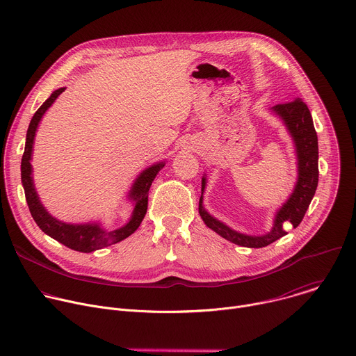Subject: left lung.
<instances>
[{
    "label": "left lung",
    "instance_id": "obj_1",
    "mask_svg": "<svg viewBox=\"0 0 356 356\" xmlns=\"http://www.w3.org/2000/svg\"><path fill=\"white\" fill-rule=\"evenodd\" d=\"M271 110L281 118L288 133L291 134L298 161V181L289 198L277 211L271 230L261 236L245 234L238 230H233L223 222L209 215L202 205V195L207 186L205 175L201 180L198 212L204 223L219 236H222L223 239L243 248H266L285 236L286 227H296L302 222L314 197L318 183V144L309 107L305 102H302L300 97H296L293 102L277 104L271 107Z\"/></svg>",
    "mask_w": 356,
    "mask_h": 356
}]
</instances>
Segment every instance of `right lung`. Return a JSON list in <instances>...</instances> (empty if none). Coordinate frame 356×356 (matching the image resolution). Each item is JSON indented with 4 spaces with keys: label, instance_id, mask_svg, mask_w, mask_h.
<instances>
[{
    "label": "right lung",
    "instance_id": "obj_1",
    "mask_svg": "<svg viewBox=\"0 0 356 356\" xmlns=\"http://www.w3.org/2000/svg\"><path fill=\"white\" fill-rule=\"evenodd\" d=\"M65 90V88H60L54 90L50 97L38 108V111L33 114L28 134H26V144H25V152L22 156V163H21V177H22V186L25 190V197L26 202L29 207V211L38 223V226L49 234L50 238L56 239L57 242L63 243L64 246L81 252V253H92L95 250L107 248L110 245L118 243L129 238L130 234H133L138 226L141 225L147 208H148V193L151 188L152 181L155 180L156 175L159 170L165 166V162L155 163L149 166L148 169L143 170V173L136 179L130 193L129 198L133 201V212L131 218L129 222L114 230L103 229L100 223L92 222V223H67L63 220L56 219L51 216L47 209L43 207V204L39 200V195L36 193L35 184H33V177H32V152H33V143H35V136L36 130L39 127V123L42 120L43 114L47 111V108L54 103V100Z\"/></svg>",
    "mask_w": 356,
    "mask_h": 356
}]
</instances>
